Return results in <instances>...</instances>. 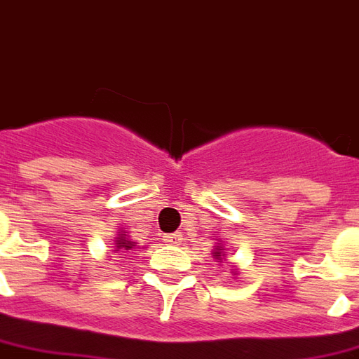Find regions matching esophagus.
I'll return each mask as SVG.
<instances>
[{
  "instance_id": "1",
  "label": "esophagus",
  "mask_w": 359,
  "mask_h": 359,
  "mask_svg": "<svg viewBox=\"0 0 359 359\" xmlns=\"http://www.w3.org/2000/svg\"><path fill=\"white\" fill-rule=\"evenodd\" d=\"M163 241H165V243H171V245H177V243L182 241V235H180V231H175V233L163 235Z\"/></svg>"
}]
</instances>
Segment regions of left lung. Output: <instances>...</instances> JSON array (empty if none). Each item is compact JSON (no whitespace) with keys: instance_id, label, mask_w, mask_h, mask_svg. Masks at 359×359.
<instances>
[{"instance_id":"obj_1","label":"left lung","mask_w":359,"mask_h":359,"mask_svg":"<svg viewBox=\"0 0 359 359\" xmlns=\"http://www.w3.org/2000/svg\"><path fill=\"white\" fill-rule=\"evenodd\" d=\"M218 250H222V248H218ZM216 254V259H218V254H220V252H215Z\"/></svg>"}]
</instances>
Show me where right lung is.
Wrapping results in <instances>:
<instances>
[{"label":"right lung","mask_w":359,"mask_h":359,"mask_svg":"<svg viewBox=\"0 0 359 359\" xmlns=\"http://www.w3.org/2000/svg\"><path fill=\"white\" fill-rule=\"evenodd\" d=\"M124 233H126V231H124ZM124 233H122V235H124ZM118 239H120V237H118ZM133 246H135V245H133L131 241H126V239H120L118 243H116V248H122V250H131ZM122 256H126V254H122Z\"/></svg>","instance_id":"obj_1"}]
</instances>
